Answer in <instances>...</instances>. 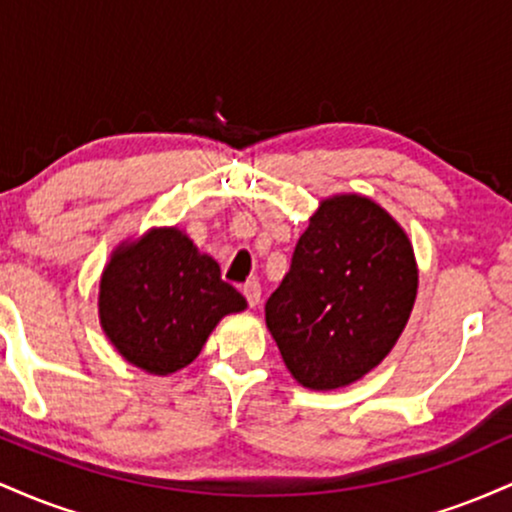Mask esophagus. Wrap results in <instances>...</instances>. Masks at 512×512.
I'll return each mask as SVG.
<instances>
[{"label":"esophagus","instance_id":"esophagus-1","mask_svg":"<svg viewBox=\"0 0 512 512\" xmlns=\"http://www.w3.org/2000/svg\"><path fill=\"white\" fill-rule=\"evenodd\" d=\"M243 296H245V301L250 303V308H255L262 298V286L257 284V281H248V284L243 286Z\"/></svg>","mask_w":512,"mask_h":512}]
</instances>
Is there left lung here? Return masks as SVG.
Here are the masks:
<instances>
[{
    "label": "left lung",
    "mask_w": 512,
    "mask_h": 512,
    "mask_svg": "<svg viewBox=\"0 0 512 512\" xmlns=\"http://www.w3.org/2000/svg\"><path fill=\"white\" fill-rule=\"evenodd\" d=\"M419 289L407 233L373 199H322L267 305L286 368L308 390L370 373L397 344Z\"/></svg>",
    "instance_id": "left-lung-1"
}]
</instances>
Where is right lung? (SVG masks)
Listing matches in <instances>:
<instances>
[{"label": "right lung", "mask_w": 512, "mask_h": 512, "mask_svg": "<svg viewBox=\"0 0 512 512\" xmlns=\"http://www.w3.org/2000/svg\"><path fill=\"white\" fill-rule=\"evenodd\" d=\"M248 308L178 228H151L113 252L101 276L103 332L132 366L168 375L190 366L223 315Z\"/></svg>", "instance_id": "obj_1"}]
</instances>
